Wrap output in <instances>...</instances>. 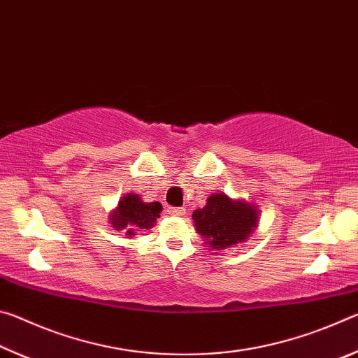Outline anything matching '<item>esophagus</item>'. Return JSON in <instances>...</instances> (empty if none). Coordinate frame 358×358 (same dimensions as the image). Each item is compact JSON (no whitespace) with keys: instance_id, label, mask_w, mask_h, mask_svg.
<instances>
[{"instance_id":"1","label":"esophagus","mask_w":358,"mask_h":358,"mask_svg":"<svg viewBox=\"0 0 358 358\" xmlns=\"http://www.w3.org/2000/svg\"><path fill=\"white\" fill-rule=\"evenodd\" d=\"M169 215H172V216H183L185 215V208L183 207H169Z\"/></svg>"}]
</instances>
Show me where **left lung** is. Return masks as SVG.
<instances>
[{
  "mask_svg": "<svg viewBox=\"0 0 358 358\" xmlns=\"http://www.w3.org/2000/svg\"><path fill=\"white\" fill-rule=\"evenodd\" d=\"M194 226L213 250H226L245 243L259 224L257 208L226 194H211L207 205L192 213Z\"/></svg>",
  "mask_w": 358,
  "mask_h": 358,
  "instance_id": "left-lung-1",
  "label": "left lung"
}]
</instances>
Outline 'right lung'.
Returning a JSON list of instances; mask_svg holds the SVG:
<instances>
[{"mask_svg": "<svg viewBox=\"0 0 358 358\" xmlns=\"http://www.w3.org/2000/svg\"><path fill=\"white\" fill-rule=\"evenodd\" d=\"M159 202H143L141 196L134 192L121 197L118 207L110 213V222L115 230H123L126 235L134 237L137 229H151L156 217L161 213Z\"/></svg>", "mask_w": 358, "mask_h": 358, "instance_id": "1", "label": "right lung"}]
</instances>
